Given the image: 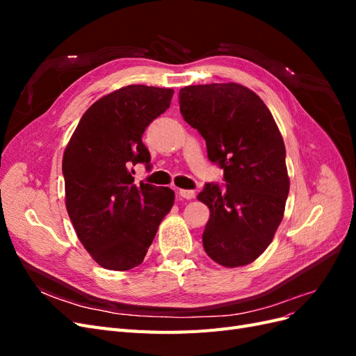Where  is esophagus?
Segmentation results:
<instances>
[{"label":"esophagus","mask_w":356,"mask_h":356,"mask_svg":"<svg viewBox=\"0 0 356 356\" xmlns=\"http://www.w3.org/2000/svg\"><path fill=\"white\" fill-rule=\"evenodd\" d=\"M178 195L182 197V199H187V200H191V199H195V196H196V193L193 191V190H179L178 191Z\"/></svg>","instance_id":"obj_1"}]
</instances>
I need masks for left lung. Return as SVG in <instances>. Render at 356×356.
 <instances>
[{
    "mask_svg": "<svg viewBox=\"0 0 356 356\" xmlns=\"http://www.w3.org/2000/svg\"><path fill=\"white\" fill-rule=\"evenodd\" d=\"M179 111L207 141L208 159L224 170V190L204 184L197 199L211 217L202 234L215 263H252L273 241L289 191L285 145L260 96L238 83L187 86Z\"/></svg>",
    "mask_w": 356,
    "mask_h": 356,
    "instance_id": "8db88e82",
    "label": "left lung"
}]
</instances>
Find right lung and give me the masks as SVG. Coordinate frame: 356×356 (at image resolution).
I'll use <instances>...</instances> for the list:
<instances>
[{
  "instance_id": "obj_1",
  "label": "right lung",
  "mask_w": 356,
  "mask_h": 356,
  "mask_svg": "<svg viewBox=\"0 0 356 356\" xmlns=\"http://www.w3.org/2000/svg\"><path fill=\"white\" fill-rule=\"evenodd\" d=\"M172 89L131 84L96 101L72 134L62 160L65 203L80 242L108 270L143 263L165 215L169 187L134 184V166H149L145 127L170 105Z\"/></svg>"
}]
</instances>
